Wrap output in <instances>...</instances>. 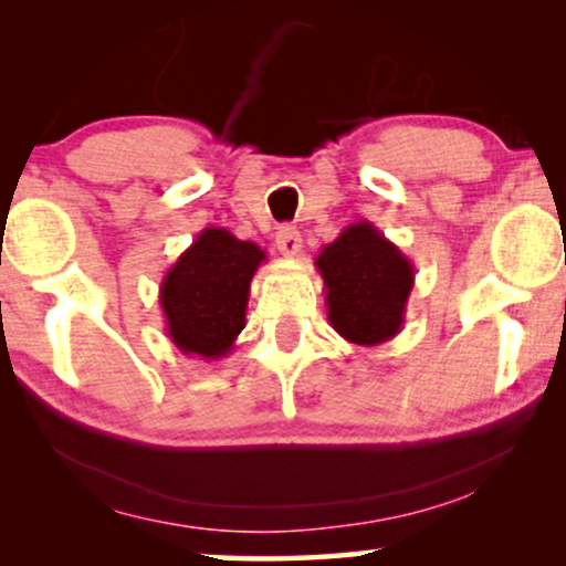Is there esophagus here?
Masks as SVG:
<instances>
[{
  "mask_svg": "<svg viewBox=\"0 0 566 566\" xmlns=\"http://www.w3.org/2000/svg\"><path fill=\"white\" fill-rule=\"evenodd\" d=\"M275 244L285 258H296L301 252V234L293 227H281L275 234Z\"/></svg>",
  "mask_w": 566,
  "mask_h": 566,
  "instance_id": "obj_1",
  "label": "esophagus"
}]
</instances>
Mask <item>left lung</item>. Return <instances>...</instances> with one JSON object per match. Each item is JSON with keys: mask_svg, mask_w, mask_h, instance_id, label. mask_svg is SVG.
Here are the masks:
<instances>
[{"mask_svg": "<svg viewBox=\"0 0 566 566\" xmlns=\"http://www.w3.org/2000/svg\"><path fill=\"white\" fill-rule=\"evenodd\" d=\"M316 270L324 277L327 319L353 345H381L405 324L415 265L370 221L343 229L324 244Z\"/></svg>", "mask_w": 566, "mask_h": 566, "instance_id": "1", "label": "left lung"}]
</instances>
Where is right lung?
Wrapping results in <instances>:
<instances>
[{
    "label": "right lung",
    "mask_w": 566,
    "mask_h": 566,
    "mask_svg": "<svg viewBox=\"0 0 566 566\" xmlns=\"http://www.w3.org/2000/svg\"><path fill=\"white\" fill-rule=\"evenodd\" d=\"M265 252L229 229L208 227L167 270L159 285L167 335L185 355L216 360L244 329L250 283Z\"/></svg>",
    "instance_id": "obj_1"
}]
</instances>
